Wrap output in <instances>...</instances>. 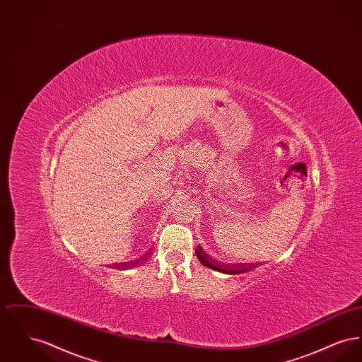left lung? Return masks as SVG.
Segmentation results:
<instances>
[{"label":"left lung","mask_w":362,"mask_h":362,"mask_svg":"<svg viewBox=\"0 0 362 362\" xmlns=\"http://www.w3.org/2000/svg\"><path fill=\"white\" fill-rule=\"evenodd\" d=\"M195 254H197V258L199 259V262H201L204 266H206L209 269H213V270H216V272H221V273H226V274H239V273H244V272H245V269H240V267L235 269L233 266H229V267L225 266L224 267L223 264L216 263L213 259L210 258V257H207L206 252L201 248V245L195 250Z\"/></svg>","instance_id":"8db88e82"}]
</instances>
